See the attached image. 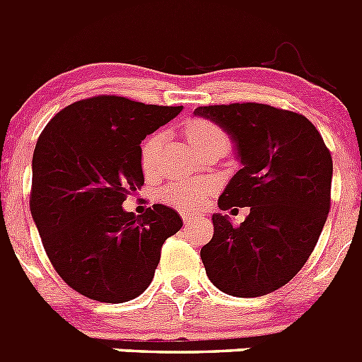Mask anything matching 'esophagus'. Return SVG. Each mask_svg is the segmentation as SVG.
<instances>
[{
    "label": "esophagus",
    "mask_w": 362,
    "mask_h": 362,
    "mask_svg": "<svg viewBox=\"0 0 362 362\" xmlns=\"http://www.w3.org/2000/svg\"><path fill=\"white\" fill-rule=\"evenodd\" d=\"M181 217H183L185 225H190V223H194V221H196L199 216H196V214H192L190 210H181Z\"/></svg>",
    "instance_id": "1"
}]
</instances>
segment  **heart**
<instances>
[{
	"label": "heart",
	"instance_id": "1",
	"mask_svg": "<svg viewBox=\"0 0 362 362\" xmlns=\"http://www.w3.org/2000/svg\"><path fill=\"white\" fill-rule=\"evenodd\" d=\"M221 134L223 132L219 130V127L206 119L192 121L187 127V137L192 146H197L199 143L206 141L210 137L221 136ZM161 141V132H153L143 139L141 148H139V163L145 172H150L156 165ZM214 190H216L214 181H179V183H172L163 188L159 192V199L165 201L166 204H172L177 210H197L209 203Z\"/></svg>",
	"mask_w": 362,
	"mask_h": 362
}]
</instances>
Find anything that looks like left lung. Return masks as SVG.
<instances>
[{"mask_svg":"<svg viewBox=\"0 0 362 362\" xmlns=\"http://www.w3.org/2000/svg\"><path fill=\"white\" fill-rule=\"evenodd\" d=\"M238 146L241 170L219 196L221 210L250 206L239 226L214 214L201 248L206 276L233 297L272 293L305 267L330 212L332 163L319 130L297 112L263 103L197 107Z\"/></svg>","mask_w":362,"mask_h":362,"instance_id":"left-lung-1","label":"left lung"}]
</instances>
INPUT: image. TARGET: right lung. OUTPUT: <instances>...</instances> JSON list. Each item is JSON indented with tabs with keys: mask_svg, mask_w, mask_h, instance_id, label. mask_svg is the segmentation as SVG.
Returning a JSON list of instances; mask_svg holds the SVG:
<instances>
[{
	"mask_svg": "<svg viewBox=\"0 0 362 362\" xmlns=\"http://www.w3.org/2000/svg\"><path fill=\"white\" fill-rule=\"evenodd\" d=\"M183 107L94 95L49 121L32 156L30 214L50 263L70 288L99 303L141 296L161 246L183 219L165 204L143 216L123 201L145 183L141 141Z\"/></svg>",
	"mask_w": 362,
	"mask_h": 362,
	"instance_id": "right-lung-1",
	"label": "right lung"
}]
</instances>
